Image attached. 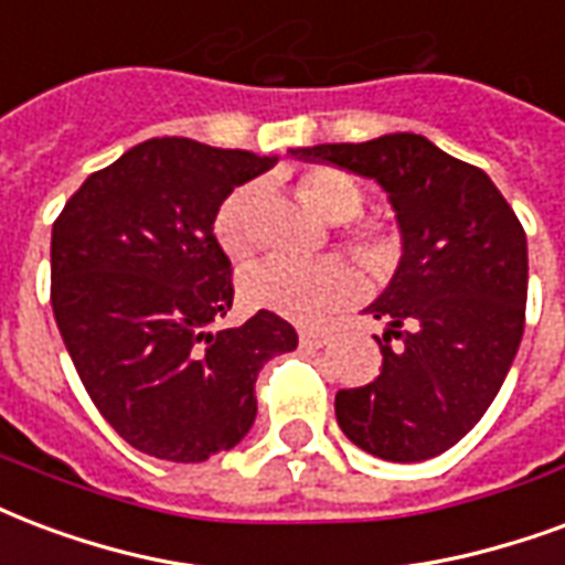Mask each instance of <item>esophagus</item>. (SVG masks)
<instances>
[{
	"mask_svg": "<svg viewBox=\"0 0 565 565\" xmlns=\"http://www.w3.org/2000/svg\"><path fill=\"white\" fill-rule=\"evenodd\" d=\"M299 341L305 347H323L332 341V332L329 329H315V326H308V329H299Z\"/></svg>",
	"mask_w": 565,
	"mask_h": 565,
	"instance_id": "obj_1",
	"label": "esophagus"
}]
</instances>
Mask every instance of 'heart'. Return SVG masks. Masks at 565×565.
I'll return each mask as SVG.
<instances>
[{
	"instance_id": "1",
	"label": "heart",
	"mask_w": 565,
	"mask_h": 565,
	"mask_svg": "<svg viewBox=\"0 0 565 565\" xmlns=\"http://www.w3.org/2000/svg\"><path fill=\"white\" fill-rule=\"evenodd\" d=\"M299 194L308 206L332 224L353 221L365 206V194L356 179L332 167H317L311 173H305L299 179ZM254 203H257V191L239 188L221 203L215 215V239L233 260H248L257 250ZM347 242L359 260L377 275L395 269L401 257L398 233L383 224L356 227L353 233H347ZM239 287L245 302L254 308H266L296 323H317L350 299H356L362 281L350 263L329 257L317 263L266 260L245 271Z\"/></svg>"
}]
</instances>
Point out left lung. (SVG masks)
Here are the masks:
<instances>
[{
    "mask_svg": "<svg viewBox=\"0 0 565 565\" xmlns=\"http://www.w3.org/2000/svg\"><path fill=\"white\" fill-rule=\"evenodd\" d=\"M374 179L401 227V263L365 315L386 323L383 367L341 388L347 440L383 461H428L482 419L512 367L527 305V236L484 170L422 134L290 149Z\"/></svg>",
    "mask_w": 565,
    "mask_h": 565,
    "instance_id": "1",
    "label": "left lung"
}]
</instances>
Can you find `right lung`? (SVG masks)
Instances as JSON below:
<instances>
[{"label":"right lung","instance_id":"right-lung-1","mask_svg":"<svg viewBox=\"0 0 565 565\" xmlns=\"http://www.w3.org/2000/svg\"><path fill=\"white\" fill-rule=\"evenodd\" d=\"M275 161L154 137L92 173L53 224L50 302L71 362L113 431L161 461L233 449L257 416L260 367L299 344L271 311L212 329L233 305L212 224Z\"/></svg>","mask_w":565,"mask_h":565}]
</instances>
